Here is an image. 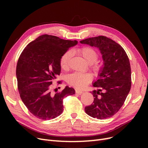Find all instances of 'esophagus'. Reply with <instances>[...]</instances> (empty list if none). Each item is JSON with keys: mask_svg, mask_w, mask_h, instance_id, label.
Masks as SVG:
<instances>
[{"mask_svg": "<svg viewBox=\"0 0 148 148\" xmlns=\"http://www.w3.org/2000/svg\"><path fill=\"white\" fill-rule=\"evenodd\" d=\"M75 92L77 93V94H78V95H82V94L83 93V91H81V90H79V89H75Z\"/></svg>", "mask_w": 148, "mask_h": 148, "instance_id": "esophagus-1", "label": "esophagus"}]
</instances>
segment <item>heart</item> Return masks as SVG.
Instances as JSON below:
<instances>
[{
	"instance_id": "1",
	"label": "heart",
	"mask_w": 148,
	"mask_h": 148,
	"mask_svg": "<svg viewBox=\"0 0 148 148\" xmlns=\"http://www.w3.org/2000/svg\"><path fill=\"white\" fill-rule=\"evenodd\" d=\"M77 52L86 60L89 64H91V69L94 71H98L101 68V65L96 62L99 54L95 49L84 46L79 48ZM72 53L70 51L65 52L60 58V65L64 70H67L69 67V62L71 58ZM92 79V76L88 73L73 72L67 75L66 82L70 85L75 88H83L90 83Z\"/></svg>"
}]
</instances>
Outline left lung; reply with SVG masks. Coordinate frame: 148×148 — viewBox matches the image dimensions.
<instances>
[{"instance_id": "left-lung-1", "label": "left lung", "mask_w": 148, "mask_h": 148, "mask_svg": "<svg viewBox=\"0 0 148 148\" xmlns=\"http://www.w3.org/2000/svg\"><path fill=\"white\" fill-rule=\"evenodd\" d=\"M80 42L99 48L104 60L99 79L93 83L97 88L92 91L93 103L85 107V112L97 119L111 117L122 107L130 91L131 67L128 56L120 44L104 36Z\"/></svg>"}]
</instances>
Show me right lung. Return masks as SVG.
Wrapping results in <instances>:
<instances>
[{
  "mask_svg": "<svg viewBox=\"0 0 148 148\" xmlns=\"http://www.w3.org/2000/svg\"><path fill=\"white\" fill-rule=\"evenodd\" d=\"M77 43L44 34L21 52L16 69L18 89L22 101L36 117L45 120L56 118L63 112L64 96L75 94V89L67 86L60 92L55 89V93L52 92L51 84L60 73L61 56Z\"/></svg>",
  "mask_w": 148,
  "mask_h": 148,
  "instance_id": "add662e5",
  "label": "right lung"
}]
</instances>
